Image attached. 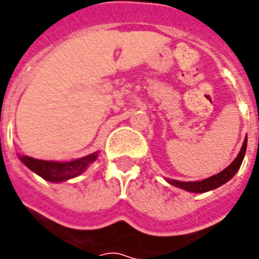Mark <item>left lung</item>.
<instances>
[{
  "instance_id": "left-lung-1",
  "label": "left lung",
  "mask_w": 259,
  "mask_h": 259,
  "mask_svg": "<svg viewBox=\"0 0 259 259\" xmlns=\"http://www.w3.org/2000/svg\"><path fill=\"white\" fill-rule=\"evenodd\" d=\"M245 150H247V136H245L244 143H243V147L240 150L239 155L234 158V161L228 168H225L222 172L213 175L211 178H206L204 180H198V182H180V180H174V179H166L169 185L175 186V187H179L182 190L190 191V193H205V191H211L213 189H218L222 185H225L226 182L233 178L236 172L239 170L240 166H241V162L244 159Z\"/></svg>"
}]
</instances>
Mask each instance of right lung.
<instances>
[{"mask_svg":"<svg viewBox=\"0 0 259 259\" xmlns=\"http://www.w3.org/2000/svg\"><path fill=\"white\" fill-rule=\"evenodd\" d=\"M98 152L96 151L85 155V157L77 158L68 162H57V161H42L36 158L27 157V155H19V159L25 163L31 172H34L38 176H41L44 180H48L51 183H61L69 179H73L84 172L98 158Z\"/></svg>","mask_w":259,"mask_h":259,"instance_id":"1","label":"right lung"}]
</instances>
